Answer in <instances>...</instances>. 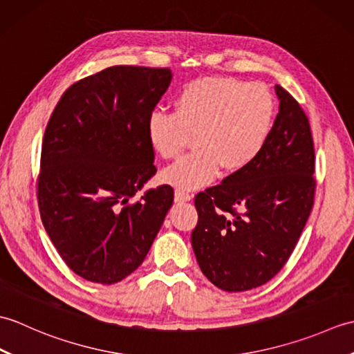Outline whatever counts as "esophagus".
Returning <instances> with one entry per match:
<instances>
[{"mask_svg": "<svg viewBox=\"0 0 354 354\" xmlns=\"http://www.w3.org/2000/svg\"><path fill=\"white\" fill-rule=\"evenodd\" d=\"M175 201L176 202H187V201H192V194L185 190L181 189H176L175 190Z\"/></svg>", "mask_w": 354, "mask_h": 354, "instance_id": "34e87169", "label": "esophagus"}]
</instances>
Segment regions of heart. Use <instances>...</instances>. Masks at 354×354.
I'll return each mask as SVG.
<instances>
[{"instance_id":"1","label":"heart","mask_w":354,"mask_h":354,"mask_svg":"<svg viewBox=\"0 0 354 354\" xmlns=\"http://www.w3.org/2000/svg\"><path fill=\"white\" fill-rule=\"evenodd\" d=\"M275 102L260 84L213 77L190 82L175 102V112L155 111L147 120L150 146L164 160L183 153L196 133L194 152L162 171L165 183L199 189L221 170L234 173L252 164L272 129Z\"/></svg>"}]
</instances>
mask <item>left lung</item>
I'll return each mask as SVG.
<instances>
[{
  "label": "left lung",
  "mask_w": 354,
  "mask_h": 354,
  "mask_svg": "<svg viewBox=\"0 0 354 354\" xmlns=\"http://www.w3.org/2000/svg\"><path fill=\"white\" fill-rule=\"evenodd\" d=\"M280 111L257 160L194 198L192 246L209 281L243 292L274 278L309 219L317 179L309 118L275 86Z\"/></svg>",
  "instance_id": "8db88e82"
}]
</instances>
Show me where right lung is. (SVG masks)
I'll return each instance as SVG.
<instances>
[{"instance_id": "right-lung-1", "label": "right lung", "mask_w": 354, "mask_h": 354, "mask_svg": "<svg viewBox=\"0 0 354 354\" xmlns=\"http://www.w3.org/2000/svg\"><path fill=\"white\" fill-rule=\"evenodd\" d=\"M170 80L169 68L109 66L73 84L48 120L37 205L59 255L88 281L132 274L173 204L170 185L131 202L156 173L147 120Z\"/></svg>"}]
</instances>
